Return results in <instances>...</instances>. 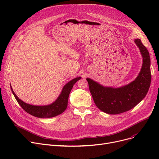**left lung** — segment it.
<instances>
[{
  "mask_svg": "<svg viewBox=\"0 0 159 159\" xmlns=\"http://www.w3.org/2000/svg\"><path fill=\"white\" fill-rule=\"evenodd\" d=\"M143 58L140 72L135 80L118 88L104 87L91 79H86L89 91L97 107L108 114H119L137 106L148 93L151 84L150 57L147 48L140 39H135Z\"/></svg>",
  "mask_w": 159,
  "mask_h": 159,
  "instance_id": "obj_1",
  "label": "left lung"
}]
</instances>
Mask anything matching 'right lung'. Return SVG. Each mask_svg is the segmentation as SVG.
<instances>
[{"label":"right lung","mask_w":159,"mask_h":159,"mask_svg":"<svg viewBox=\"0 0 159 159\" xmlns=\"http://www.w3.org/2000/svg\"><path fill=\"white\" fill-rule=\"evenodd\" d=\"M81 77H77L69 82L63 87L59 97L56 101L51 104L46 106H34L23 102L16 95L11 86L12 93L16 101L22 107V109L29 114L39 118H51L63 113L68 106V97L70 91L73 85L80 80Z\"/></svg>","instance_id":"1"}]
</instances>
